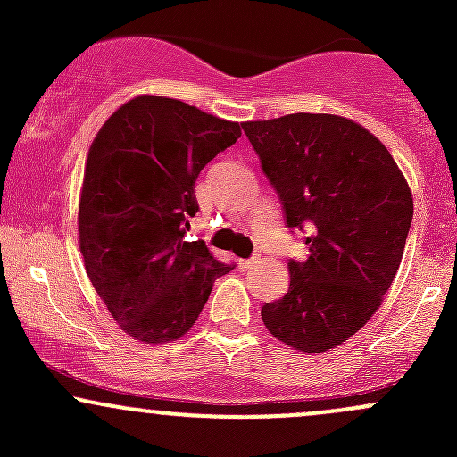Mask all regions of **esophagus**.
Returning <instances> with one entry per match:
<instances>
[{"mask_svg": "<svg viewBox=\"0 0 457 457\" xmlns=\"http://www.w3.org/2000/svg\"><path fill=\"white\" fill-rule=\"evenodd\" d=\"M258 261H261V252H256L252 258H241V261H238V267H241V270H250V267H254Z\"/></svg>", "mask_w": 457, "mask_h": 457, "instance_id": "34e87169", "label": "esophagus"}]
</instances>
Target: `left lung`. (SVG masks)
Here are the masks:
<instances>
[{
	"instance_id": "left-lung-1",
	"label": "left lung",
	"mask_w": 457,
	"mask_h": 457,
	"mask_svg": "<svg viewBox=\"0 0 457 457\" xmlns=\"http://www.w3.org/2000/svg\"><path fill=\"white\" fill-rule=\"evenodd\" d=\"M289 229L307 232V261H289V289L265 303L267 329L320 353L356 334L391 287L413 219V199L385 145L336 114L243 123Z\"/></svg>"
}]
</instances>
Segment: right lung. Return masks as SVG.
I'll return each instance as SVG.
<instances>
[{"instance_id": "right-lung-1", "label": "right lung", "mask_w": 457, "mask_h": 457, "mask_svg": "<svg viewBox=\"0 0 457 457\" xmlns=\"http://www.w3.org/2000/svg\"><path fill=\"white\" fill-rule=\"evenodd\" d=\"M241 126L179 99L141 95L117 110L87 152L79 201L86 271L114 320L141 343L195 325L219 276L234 270L186 241L195 183Z\"/></svg>"}]
</instances>
